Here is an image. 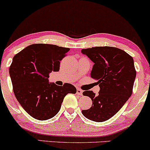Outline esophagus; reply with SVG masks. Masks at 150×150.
I'll use <instances>...</instances> for the list:
<instances>
[{"label": "esophagus", "instance_id": "1", "mask_svg": "<svg viewBox=\"0 0 150 150\" xmlns=\"http://www.w3.org/2000/svg\"><path fill=\"white\" fill-rule=\"evenodd\" d=\"M82 92H83V91L81 89H77V95H82Z\"/></svg>", "mask_w": 150, "mask_h": 150}]
</instances>
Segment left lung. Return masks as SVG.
<instances>
[{"label": "left lung", "instance_id": "8db88e82", "mask_svg": "<svg viewBox=\"0 0 150 150\" xmlns=\"http://www.w3.org/2000/svg\"><path fill=\"white\" fill-rule=\"evenodd\" d=\"M81 52L94 63L90 76L97 80L100 87L98 95L92 91L82 93L91 98L92 106L82 110V113L93 121H105L114 116L131 96L136 77L133 58L111 46L89 48Z\"/></svg>", "mask_w": 150, "mask_h": 150}]
</instances>
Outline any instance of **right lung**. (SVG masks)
<instances>
[{"instance_id": "obj_1", "label": "right lung", "mask_w": 150, "mask_h": 150, "mask_svg": "<svg viewBox=\"0 0 150 150\" xmlns=\"http://www.w3.org/2000/svg\"><path fill=\"white\" fill-rule=\"evenodd\" d=\"M69 48L53 44L27 46L13 57L9 68L13 92L22 107L31 116L45 120L56 116L68 93L75 94L73 85L49 83V73L58 72L60 61Z\"/></svg>"}]
</instances>
